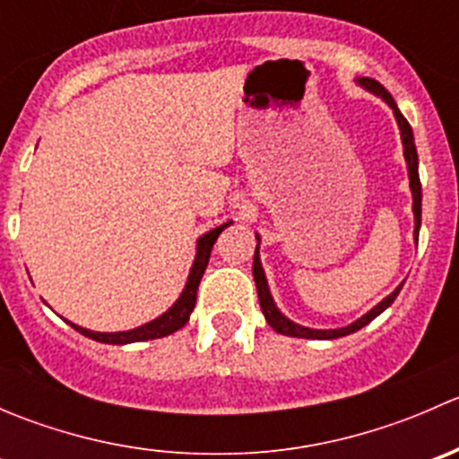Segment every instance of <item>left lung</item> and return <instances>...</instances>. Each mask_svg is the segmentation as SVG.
Here are the masks:
<instances>
[{
  "instance_id": "obj_1",
  "label": "left lung",
  "mask_w": 459,
  "mask_h": 459,
  "mask_svg": "<svg viewBox=\"0 0 459 459\" xmlns=\"http://www.w3.org/2000/svg\"><path fill=\"white\" fill-rule=\"evenodd\" d=\"M355 84L362 86L364 91L373 92L375 97H379V100L386 101L388 108H391L393 115H395L397 128H400V140H402V146H404L406 170H409V188H411V197H413V221H415L413 239H415V244H418L420 226H422V184H420V170H418L420 161H418V148H415L413 128H411V124L406 122L404 115L400 113V108H397V104H395V100L391 97V92H388L386 88L379 84V82L371 80V77H358V80H355ZM255 239H257V247H255V255H253V280H255V286H257L259 307H262L264 317H266V322L271 324L273 331L281 333V335L304 337V340H337V337L351 335V333L359 331V328L367 326L368 322H373V319L377 317L379 313L386 311V308L391 307L393 302H395L397 295H400L402 286H404V281H402V284L397 286V289L393 290L391 295H386L382 302L375 304L371 311H367L362 317H358L355 322L346 324V326H342V328L302 326V324L289 319L284 316V313L280 311V308H277L275 299H273V295H271V289H268V280H266V273H264L262 259H259V242H262V239H259L257 233H255Z\"/></svg>"
}]
</instances>
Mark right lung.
Here are the masks:
<instances>
[{"instance_id": "1", "label": "right lung", "mask_w": 459, "mask_h": 459, "mask_svg": "<svg viewBox=\"0 0 459 459\" xmlns=\"http://www.w3.org/2000/svg\"><path fill=\"white\" fill-rule=\"evenodd\" d=\"M230 224H233L230 220L224 221V224L215 226L212 230H208V233H204L197 238L195 259H193V266H191V271H188L186 284H184L182 293H179V298L175 299L173 307L166 308L160 317L151 319V322L142 324V326L128 328V331H115V333L91 331V328L80 326V324H73V322H68V319H66V324H71L77 333H82L84 337H91V340L101 342V344H119V346L133 344V342L157 340V337H166V335H170V333L179 331V328L188 322L193 308H195L197 286H200L204 271H206V266H208V259H211L212 244H215V239L220 238L221 230Z\"/></svg>"}]
</instances>
